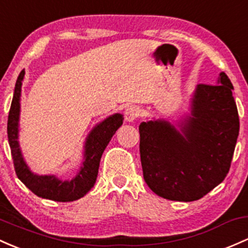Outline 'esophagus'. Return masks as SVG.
I'll use <instances>...</instances> for the list:
<instances>
[{
  "label": "esophagus",
  "mask_w": 248,
  "mask_h": 248,
  "mask_svg": "<svg viewBox=\"0 0 248 248\" xmlns=\"http://www.w3.org/2000/svg\"><path fill=\"white\" fill-rule=\"evenodd\" d=\"M140 116V109L137 106H129L126 110H124V119L128 122L134 121Z\"/></svg>",
  "instance_id": "obj_1"
}]
</instances>
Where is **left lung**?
Instances as JSON below:
<instances>
[{"mask_svg":"<svg viewBox=\"0 0 248 248\" xmlns=\"http://www.w3.org/2000/svg\"><path fill=\"white\" fill-rule=\"evenodd\" d=\"M232 91L225 73L217 84H199L192 116L181 128L184 136L167 121L140 124L143 179L155 194L187 202L201 199L224 181L240 128Z\"/></svg>","mask_w":248,"mask_h":248,"instance_id":"8db88e82","label":"left lung"}]
</instances>
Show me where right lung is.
<instances>
[{
    "label": "right lung",
    "mask_w": 248,
    "mask_h": 248,
    "mask_svg": "<svg viewBox=\"0 0 248 248\" xmlns=\"http://www.w3.org/2000/svg\"><path fill=\"white\" fill-rule=\"evenodd\" d=\"M23 76L24 69L20 73L16 81L7 126L8 141L12 149L16 175L34 194L43 199L60 201V202H68V201L80 199L94 186L103 151L109 143L111 137L122 124L124 118L120 114L111 115L92 130L86 142L84 162L81 170L72 181L59 180L53 175H35L28 170L26 162L23 161L17 142V122L18 114H20V95Z\"/></svg>",
    "instance_id": "add662e5"
}]
</instances>
